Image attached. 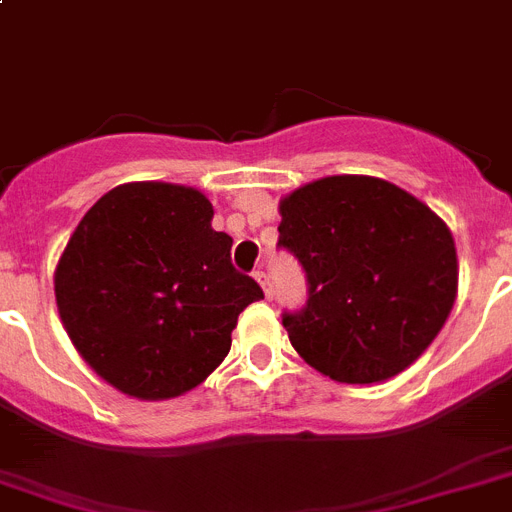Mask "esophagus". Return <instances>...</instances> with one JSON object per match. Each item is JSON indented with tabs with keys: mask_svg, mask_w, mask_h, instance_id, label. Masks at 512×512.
Wrapping results in <instances>:
<instances>
[{
	"mask_svg": "<svg viewBox=\"0 0 512 512\" xmlns=\"http://www.w3.org/2000/svg\"><path fill=\"white\" fill-rule=\"evenodd\" d=\"M255 278H257V283L263 286L265 296H268V299H273V283H270L268 273H265V270H255Z\"/></svg>",
	"mask_w": 512,
	"mask_h": 512,
	"instance_id": "esophagus-1",
	"label": "esophagus"
}]
</instances>
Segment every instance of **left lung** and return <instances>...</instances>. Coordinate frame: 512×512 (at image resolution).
Returning a JSON list of instances; mask_svg holds the SVG:
<instances>
[{
  "instance_id": "1",
  "label": "left lung",
  "mask_w": 512,
  "mask_h": 512,
  "mask_svg": "<svg viewBox=\"0 0 512 512\" xmlns=\"http://www.w3.org/2000/svg\"><path fill=\"white\" fill-rule=\"evenodd\" d=\"M278 247L307 278V304L283 312L289 341L330 380L367 385L414 364L458 291L450 229L375 176H325L281 200Z\"/></svg>"
}]
</instances>
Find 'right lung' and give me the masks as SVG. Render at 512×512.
Listing matches in <instances>:
<instances>
[{
	"label": "right lung",
	"instance_id": "obj_1",
	"mask_svg": "<svg viewBox=\"0 0 512 512\" xmlns=\"http://www.w3.org/2000/svg\"><path fill=\"white\" fill-rule=\"evenodd\" d=\"M210 218L203 192L135 182L106 192L70 236L54 276L59 317L122 393L163 401L197 388L229 354L239 312L263 299Z\"/></svg>",
	"mask_w": 512,
	"mask_h": 512
}]
</instances>
